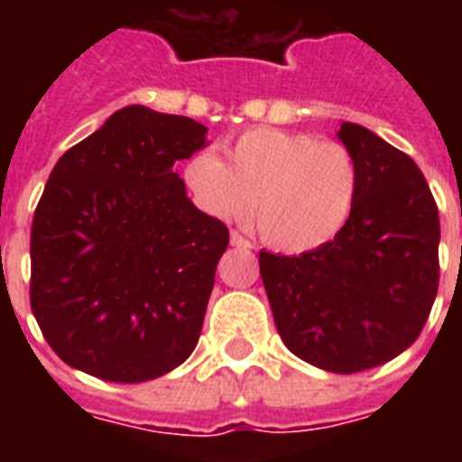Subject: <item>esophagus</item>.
Here are the masks:
<instances>
[{
	"label": "esophagus",
	"instance_id": "1",
	"mask_svg": "<svg viewBox=\"0 0 462 462\" xmlns=\"http://www.w3.org/2000/svg\"><path fill=\"white\" fill-rule=\"evenodd\" d=\"M230 242H232V246H239V249H249V246H252V242H249V239H246L245 235H239L237 230H232Z\"/></svg>",
	"mask_w": 462,
	"mask_h": 462
}]
</instances>
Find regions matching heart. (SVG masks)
<instances>
[{
  "label": "heart",
  "mask_w": 462,
  "mask_h": 462,
  "mask_svg": "<svg viewBox=\"0 0 462 462\" xmlns=\"http://www.w3.org/2000/svg\"><path fill=\"white\" fill-rule=\"evenodd\" d=\"M199 208L220 220L249 216L275 249L309 252L343 230L355 208L359 167L337 141L307 132L252 129L227 151V162L201 151L184 167Z\"/></svg>",
  "instance_id": "b5f03b06"
}]
</instances>
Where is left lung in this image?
Returning a JSON list of instances; mask_svg holds the SVG:
<instances>
[{"label":"left lung","instance_id":"obj_1","mask_svg":"<svg viewBox=\"0 0 462 462\" xmlns=\"http://www.w3.org/2000/svg\"><path fill=\"white\" fill-rule=\"evenodd\" d=\"M359 167L350 220L300 256L259 254L288 350L333 374L386 365L422 333L439 290V208L422 170L369 129L343 122Z\"/></svg>","mask_w":462,"mask_h":462}]
</instances>
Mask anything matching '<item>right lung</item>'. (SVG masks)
<instances>
[{"label":"right lung","instance_id":"right-lung-1","mask_svg":"<svg viewBox=\"0 0 462 462\" xmlns=\"http://www.w3.org/2000/svg\"><path fill=\"white\" fill-rule=\"evenodd\" d=\"M206 132L129 105L57 160L32 216L31 309L69 366L139 383L194 352L230 245L174 172Z\"/></svg>","mask_w":462,"mask_h":462}]
</instances>
